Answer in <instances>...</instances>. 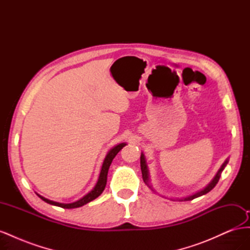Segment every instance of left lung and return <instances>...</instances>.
I'll list each match as a JSON object with an SVG mask.
<instances>
[{
	"label": "left lung",
	"instance_id": "obj_1",
	"mask_svg": "<svg viewBox=\"0 0 250 250\" xmlns=\"http://www.w3.org/2000/svg\"><path fill=\"white\" fill-rule=\"evenodd\" d=\"M228 163H229V161H225V163L222 165V167L220 168V170H219L218 173L216 174V176L214 177V179L211 180V183H210L206 188H203L202 191H200V192H198V193H196V194H194V195H192V196H188V197L185 198V200H193V199H195V198L199 197V196H202V195H204V194L208 193L210 190H213V188H215V186L218 184L219 179H220L221 172L223 171L224 167H225L226 164H228ZM141 170H142L143 179H144V181H145V184L148 185V179H149V178H148V169H147V165H146L145 157H144V154H143V153L141 154ZM148 186H149V185H148ZM181 201H183V199H181Z\"/></svg>",
	"mask_w": 250,
	"mask_h": 250
}]
</instances>
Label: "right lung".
<instances>
[{
	"mask_svg": "<svg viewBox=\"0 0 250 250\" xmlns=\"http://www.w3.org/2000/svg\"><path fill=\"white\" fill-rule=\"evenodd\" d=\"M126 145L125 143H122V144H119L118 146L113 147L109 152L107 153L106 157H105V160L103 162V165H102V169H101V172H100V176H99V179H98V183L97 185L95 186V188H93L92 191H90L87 195H85L84 197L81 198L80 200L76 201V202H73V203H59V202H55V201H52V200H49L47 198L42 197V196L39 195L41 199H42L44 202L47 203H50L52 204V206H56V207H60V208H80L82 206H84V204L88 203L89 201H92L94 199H96L98 196H100L102 194V192L104 191L105 188V186H106V180H107V173H108V169H109V166L112 162L113 158H115V156L118 154L119 151L122 149L124 146Z\"/></svg>",
	"mask_w": 250,
	"mask_h": 250,
	"instance_id": "obj_1",
	"label": "right lung"
}]
</instances>
